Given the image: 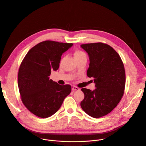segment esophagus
Returning a JSON list of instances; mask_svg holds the SVG:
<instances>
[{
  "label": "esophagus",
  "instance_id": "obj_1",
  "mask_svg": "<svg viewBox=\"0 0 146 146\" xmlns=\"http://www.w3.org/2000/svg\"><path fill=\"white\" fill-rule=\"evenodd\" d=\"M72 90L73 92H75V91H78L80 90V89L79 88V87H77L75 86H72Z\"/></svg>",
  "mask_w": 146,
  "mask_h": 146
}]
</instances>
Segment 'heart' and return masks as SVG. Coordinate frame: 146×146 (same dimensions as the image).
I'll return each mask as SVG.
<instances>
[{
  "instance_id": "heart-1",
  "label": "heart",
  "mask_w": 146,
  "mask_h": 146,
  "mask_svg": "<svg viewBox=\"0 0 146 146\" xmlns=\"http://www.w3.org/2000/svg\"><path fill=\"white\" fill-rule=\"evenodd\" d=\"M74 57H75L76 59H79V58H81V57H84V56H86V54L83 52L80 51V50H76L74 52Z\"/></svg>"
}]
</instances>
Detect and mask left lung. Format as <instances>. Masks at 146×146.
Wrapping results in <instances>:
<instances>
[{"instance_id": "obj_1", "label": "left lung", "mask_w": 146, "mask_h": 146, "mask_svg": "<svg viewBox=\"0 0 146 146\" xmlns=\"http://www.w3.org/2000/svg\"><path fill=\"white\" fill-rule=\"evenodd\" d=\"M89 57V77H93L96 89L82 88L84 98L82 109L89 115L99 118L110 113L121 99L125 83L124 64L119 54L102 43L80 45Z\"/></svg>"}]
</instances>
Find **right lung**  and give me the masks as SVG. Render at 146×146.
<instances>
[{"label":"right lung","instance_id":"add662e5","mask_svg":"<svg viewBox=\"0 0 146 146\" xmlns=\"http://www.w3.org/2000/svg\"><path fill=\"white\" fill-rule=\"evenodd\" d=\"M73 43L46 40L28 52L19 68L18 87L26 108L41 118H47L60 109L72 91L70 85H60L49 79L51 72L59 67L61 56Z\"/></svg>","mask_w":146,"mask_h":146}]
</instances>
